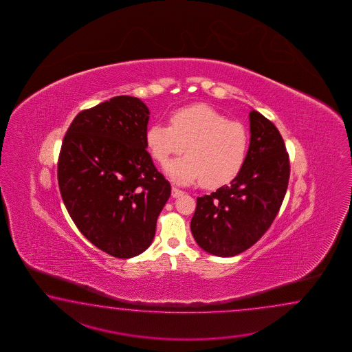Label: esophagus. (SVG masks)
<instances>
[{
  "mask_svg": "<svg viewBox=\"0 0 352 352\" xmlns=\"http://www.w3.org/2000/svg\"><path fill=\"white\" fill-rule=\"evenodd\" d=\"M171 195H173V199H177V197L184 195V191H181V190L176 188V187H173V194Z\"/></svg>",
  "mask_w": 352,
  "mask_h": 352,
  "instance_id": "1",
  "label": "esophagus"
}]
</instances>
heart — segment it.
I'll return each instance as SVG.
<instances>
[{"instance_id": "b5f03b06", "label": "heart", "mask_w": 352, "mask_h": 352, "mask_svg": "<svg viewBox=\"0 0 352 352\" xmlns=\"http://www.w3.org/2000/svg\"><path fill=\"white\" fill-rule=\"evenodd\" d=\"M170 123L151 124L146 144L161 165L186 151V156L166 166L173 182L190 185L204 179L206 186H223L240 173L248 151V133L241 123L206 104L176 111Z\"/></svg>"}]
</instances>
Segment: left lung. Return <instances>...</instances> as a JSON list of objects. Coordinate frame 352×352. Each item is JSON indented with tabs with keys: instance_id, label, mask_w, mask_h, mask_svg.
<instances>
[{
	"instance_id": "left-lung-1",
	"label": "left lung",
	"mask_w": 352,
	"mask_h": 352,
	"mask_svg": "<svg viewBox=\"0 0 352 352\" xmlns=\"http://www.w3.org/2000/svg\"><path fill=\"white\" fill-rule=\"evenodd\" d=\"M250 142L240 173L229 186L197 197L191 232L209 254L245 252L270 229L285 199L289 158L277 127L263 114L249 113Z\"/></svg>"
}]
</instances>
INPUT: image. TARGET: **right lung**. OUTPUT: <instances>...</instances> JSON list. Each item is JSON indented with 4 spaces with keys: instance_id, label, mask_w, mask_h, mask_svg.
<instances>
[{
    "instance_id": "right-lung-1",
    "label": "right lung",
    "mask_w": 352,
    "mask_h": 352,
    "mask_svg": "<svg viewBox=\"0 0 352 352\" xmlns=\"http://www.w3.org/2000/svg\"><path fill=\"white\" fill-rule=\"evenodd\" d=\"M150 109L111 98L79 113L60 150L58 182L67 212L91 244L116 258L150 247L170 182L146 151Z\"/></svg>"
}]
</instances>
